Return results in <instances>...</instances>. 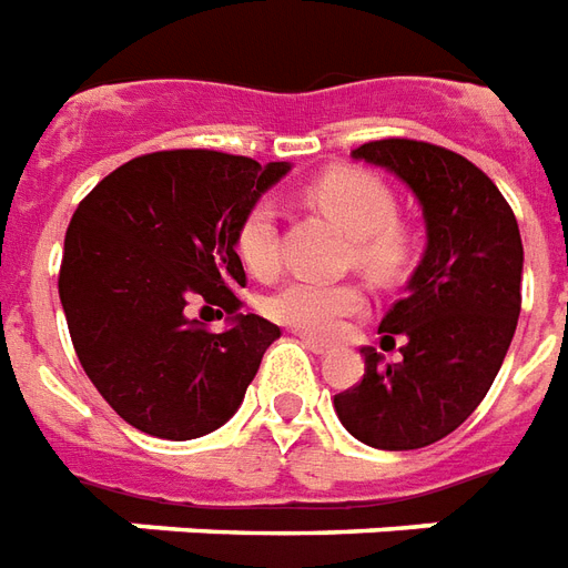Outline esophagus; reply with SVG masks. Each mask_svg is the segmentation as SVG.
Segmentation results:
<instances>
[{
  "label": "esophagus",
  "instance_id": "esophagus-1",
  "mask_svg": "<svg viewBox=\"0 0 568 568\" xmlns=\"http://www.w3.org/2000/svg\"><path fill=\"white\" fill-rule=\"evenodd\" d=\"M302 345L308 347L312 354H329L333 351V345H326L324 338H312V335H302Z\"/></svg>",
  "mask_w": 568,
  "mask_h": 568
}]
</instances>
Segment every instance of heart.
<instances>
[{"label": "heart", "instance_id": "1", "mask_svg": "<svg viewBox=\"0 0 568 568\" xmlns=\"http://www.w3.org/2000/svg\"><path fill=\"white\" fill-rule=\"evenodd\" d=\"M305 196L314 209L324 211L326 217H333L354 239V260L366 272L387 278L399 268L405 256V239L393 223L396 202L378 178L357 169H333L312 181ZM235 251L247 272L260 278L278 268V214L272 202L260 199L244 211L235 233ZM363 305L366 296L357 284L293 278L268 296L266 314L300 333L335 335L347 317L363 312Z\"/></svg>", "mask_w": 568, "mask_h": 568}]
</instances>
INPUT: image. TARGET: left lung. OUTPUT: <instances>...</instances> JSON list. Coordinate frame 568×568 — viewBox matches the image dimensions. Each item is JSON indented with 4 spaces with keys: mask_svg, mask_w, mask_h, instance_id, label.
Here are the masks:
<instances>
[{
    "mask_svg": "<svg viewBox=\"0 0 568 568\" xmlns=\"http://www.w3.org/2000/svg\"><path fill=\"white\" fill-rule=\"evenodd\" d=\"M351 156L387 169L415 193L426 247L378 326L390 342L403 335V359L384 363L363 347L366 375L333 408L369 448H426L481 405L508 354L520 314V230L494 181L459 153L384 139Z\"/></svg>",
    "mask_w": 568,
    "mask_h": 568,
    "instance_id": "left-lung-1",
    "label": "left lung"
}]
</instances>
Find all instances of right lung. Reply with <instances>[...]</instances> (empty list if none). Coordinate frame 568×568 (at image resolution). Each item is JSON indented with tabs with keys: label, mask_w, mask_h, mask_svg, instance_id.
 <instances>
[{
	"label": "right lung",
	"mask_w": 568,
	"mask_h": 568,
	"mask_svg": "<svg viewBox=\"0 0 568 568\" xmlns=\"http://www.w3.org/2000/svg\"><path fill=\"white\" fill-rule=\"evenodd\" d=\"M287 172V163L217 151L144 153L78 205L60 302L87 378L130 426L187 442L239 412L281 329L239 314L235 233L244 211ZM199 298L231 314L223 334L189 317Z\"/></svg>",
	"instance_id": "1"
}]
</instances>
